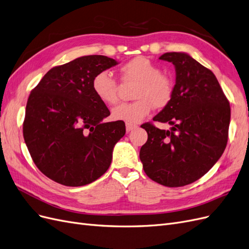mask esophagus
Segmentation results:
<instances>
[{
    "label": "esophagus",
    "mask_w": 249,
    "mask_h": 249,
    "mask_svg": "<svg viewBox=\"0 0 249 249\" xmlns=\"http://www.w3.org/2000/svg\"><path fill=\"white\" fill-rule=\"evenodd\" d=\"M136 127H137V125H135V124H125V130H126L127 133L133 131L134 129H136Z\"/></svg>",
    "instance_id": "1"
}]
</instances>
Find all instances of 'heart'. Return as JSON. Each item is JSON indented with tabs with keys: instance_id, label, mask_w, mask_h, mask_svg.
Instances as JSON below:
<instances>
[{
	"instance_id": "heart-1",
	"label": "heart",
	"mask_w": 249,
	"mask_h": 249,
	"mask_svg": "<svg viewBox=\"0 0 249 249\" xmlns=\"http://www.w3.org/2000/svg\"><path fill=\"white\" fill-rule=\"evenodd\" d=\"M124 80L138 82L133 97L136 101L118 105L112 110L113 119L126 124H138L144 119L153 106L163 108L167 106L173 95L172 79L161 72L160 66L152 60L138 56L124 63L122 69ZM117 82L108 71L97 72L92 80L94 94L104 104L114 105L118 101Z\"/></svg>"
}]
</instances>
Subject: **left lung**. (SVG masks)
<instances>
[{
	"label": "left lung",
	"mask_w": 249,
	"mask_h": 249,
	"mask_svg": "<svg viewBox=\"0 0 249 249\" xmlns=\"http://www.w3.org/2000/svg\"><path fill=\"white\" fill-rule=\"evenodd\" d=\"M159 59L176 69V85L167 106L154 122L143 124L147 141L140 149L146 176L166 187L189 185L212 168L228 143L231 107L215 74L187 53H165Z\"/></svg>",
	"instance_id": "left-lung-1"
}]
</instances>
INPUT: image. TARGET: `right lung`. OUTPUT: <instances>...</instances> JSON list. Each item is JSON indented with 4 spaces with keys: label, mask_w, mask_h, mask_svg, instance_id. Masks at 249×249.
<instances>
[{
    "label": "right lung",
    "mask_w": 249,
    "mask_h": 249,
    "mask_svg": "<svg viewBox=\"0 0 249 249\" xmlns=\"http://www.w3.org/2000/svg\"><path fill=\"white\" fill-rule=\"evenodd\" d=\"M116 64L102 55L77 58L53 67L30 93L24 139L37 168L54 182L84 186L108 170L125 125L103 123L110 111L94 94L92 80Z\"/></svg>",
    "instance_id": "obj_1"
}]
</instances>
